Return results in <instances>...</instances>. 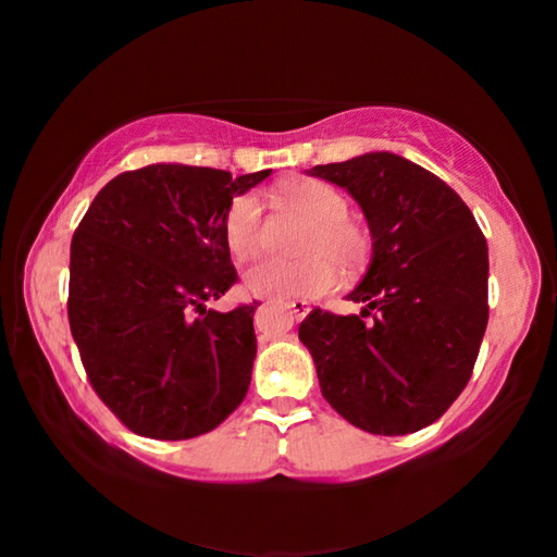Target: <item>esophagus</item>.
I'll return each mask as SVG.
<instances>
[{
	"label": "esophagus",
	"mask_w": 557,
	"mask_h": 557,
	"mask_svg": "<svg viewBox=\"0 0 557 557\" xmlns=\"http://www.w3.org/2000/svg\"><path fill=\"white\" fill-rule=\"evenodd\" d=\"M282 307L287 309V312L295 317V319H301V317H307V312H309V305L305 299H289V301H282Z\"/></svg>",
	"instance_id": "1"
}]
</instances>
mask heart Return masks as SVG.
<instances>
[{
  "mask_svg": "<svg viewBox=\"0 0 557 557\" xmlns=\"http://www.w3.org/2000/svg\"><path fill=\"white\" fill-rule=\"evenodd\" d=\"M280 209L307 225L299 235L301 260H265L243 275V285L256 297H314L336 285V270L354 275L371 258V235L348 219V201L324 182H299L277 194ZM258 196H235L223 215V240L235 260H250L260 248Z\"/></svg>",
  "mask_w": 557,
  "mask_h": 557,
  "instance_id": "1",
  "label": "heart"
}]
</instances>
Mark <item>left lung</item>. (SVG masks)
<instances>
[{
    "label": "left lung",
    "mask_w": 557,
    "mask_h": 557,
    "mask_svg": "<svg viewBox=\"0 0 557 557\" xmlns=\"http://www.w3.org/2000/svg\"><path fill=\"white\" fill-rule=\"evenodd\" d=\"M309 174L351 194L373 252L348 295L366 305L361 317L312 309L299 342L342 418L373 435H410L469 383L488 322L486 238L455 188L400 154L369 152Z\"/></svg>",
    "instance_id": "1"
}]
</instances>
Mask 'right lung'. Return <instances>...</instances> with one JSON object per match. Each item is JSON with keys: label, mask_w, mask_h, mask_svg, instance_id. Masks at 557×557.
Returning <instances> with one entry per match:
<instances>
[{"label": "right lung", "mask_w": 557, "mask_h": 557, "mask_svg": "<svg viewBox=\"0 0 557 557\" xmlns=\"http://www.w3.org/2000/svg\"><path fill=\"white\" fill-rule=\"evenodd\" d=\"M270 174L149 164L102 186L75 228L73 342L100 400L135 435L199 437L248 393L258 301L233 312L206 301L238 280L225 209Z\"/></svg>", "instance_id": "obj_1"}]
</instances>
